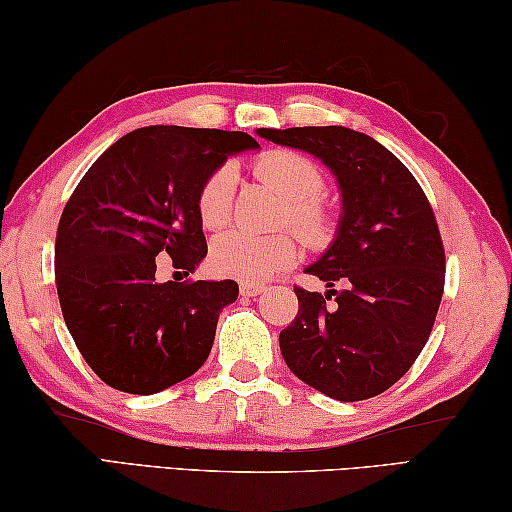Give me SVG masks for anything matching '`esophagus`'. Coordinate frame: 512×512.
Returning a JSON list of instances; mask_svg holds the SVG:
<instances>
[{
	"instance_id": "1",
	"label": "esophagus",
	"mask_w": 512,
	"mask_h": 512,
	"mask_svg": "<svg viewBox=\"0 0 512 512\" xmlns=\"http://www.w3.org/2000/svg\"><path fill=\"white\" fill-rule=\"evenodd\" d=\"M239 291H241V296L255 298V296H259V293H264L266 287H264V284H259V282H241Z\"/></svg>"
}]
</instances>
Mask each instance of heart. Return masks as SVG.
Segmentation results:
<instances>
[{"label": "heart", "instance_id": "obj_1", "mask_svg": "<svg viewBox=\"0 0 512 512\" xmlns=\"http://www.w3.org/2000/svg\"><path fill=\"white\" fill-rule=\"evenodd\" d=\"M257 176L275 187L289 201L284 221L311 246L329 237V219L316 198L323 194V173L305 155L293 151H268L255 162ZM235 194V171L230 164L214 169L198 189L196 210L205 228H219L230 216ZM298 257V244L289 232L273 237H255L230 230L216 237L210 253L214 273L244 282H262L289 268Z\"/></svg>", "mask_w": 512, "mask_h": 512}]
</instances>
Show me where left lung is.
Instances as JSON below:
<instances>
[{
  "mask_svg": "<svg viewBox=\"0 0 512 512\" xmlns=\"http://www.w3.org/2000/svg\"><path fill=\"white\" fill-rule=\"evenodd\" d=\"M257 135L316 155L343 196L336 239L305 268L329 291L293 289L298 316L280 332L282 357L334 400L384 393L418 359L443 300L445 248L427 196L391 151L352 128H257Z\"/></svg>",
  "mask_w": 512,
  "mask_h": 512,
  "instance_id": "left-lung-1",
  "label": "left lung"
}]
</instances>
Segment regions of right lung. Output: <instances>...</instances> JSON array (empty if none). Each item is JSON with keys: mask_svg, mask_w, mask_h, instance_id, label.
Listing matches in <instances>:
<instances>
[{"mask_svg": "<svg viewBox=\"0 0 512 512\" xmlns=\"http://www.w3.org/2000/svg\"><path fill=\"white\" fill-rule=\"evenodd\" d=\"M248 133L146 126L117 140L76 185L56 232V289L76 348L117 391L153 395L192 377L212 350L235 280L158 282L155 257L194 273L207 255L198 189Z\"/></svg>", "mask_w": 512, "mask_h": 512, "instance_id": "right-lung-1", "label": "right lung"}]
</instances>
